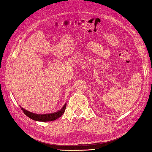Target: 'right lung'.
Masks as SVG:
<instances>
[{
	"label": "right lung",
	"instance_id": "add662e5",
	"mask_svg": "<svg viewBox=\"0 0 152 152\" xmlns=\"http://www.w3.org/2000/svg\"><path fill=\"white\" fill-rule=\"evenodd\" d=\"M20 106L21 109L24 112V114L28 116V118L33 119L35 121H54L57 119V118H60L61 115H62L64 111H65V109L66 107V103L64 105L63 107L61 108L60 110H58L56 112L53 113H50V114H35V113H33L31 112L27 111V110L23 108L21 106Z\"/></svg>",
	"mask_w": 152,
	"mask_h": 152
}]
</instances>
